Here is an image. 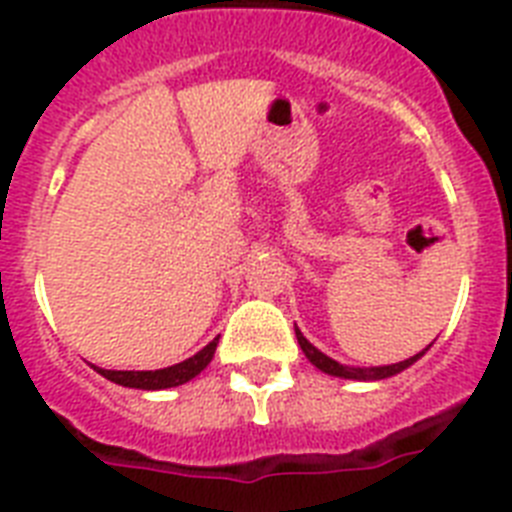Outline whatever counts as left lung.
<instances>
[{
	"mask_svg": "<svg viewBox=\"0 0 512 512\" xmlns=\"http://www.w3.org/2000/svg\"><path fill=\"white\" fill-rule=\"evenodd\" d=\"M295 337H298V345H301V350L306 353V358L311 363H314L316 369L324 371V374H329V377H340V379H356V382H377V379H387V377H395V374H400V371H405L408 366H413V363L418 361V358L424 356L426 350L432 348V345H426L421 353H416V356L405 358V361L400 363H392V366H342V363H337L335 358L324 356L322 350L314 348L311 342L303 337V332L298 327H295Z\"/></svg>",
	"mask_w": 512,
	"mask_h": 512,
	"instance_id": "left-lung-1",
	"label": "left lung"
}]
</instances>
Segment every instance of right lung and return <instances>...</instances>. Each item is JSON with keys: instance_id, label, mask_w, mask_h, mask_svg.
Masks as SVG:
<instances>
[{"instance_id": "right-lung-1", "label": "right lung", "mask_w": 512, "mask_h": 512, "mask_svg": "<svg viewBox=\"0 0 512 512\" xmlns=\"http://www.w3.org/2000/svg\"><path fill=\"white\" fill-rule=\"evenodd\" d=\"M217 340L219 337H214L204 350H198L196 356L185 358V361L175 363V366H167V369L112 371L94 366V371H99L101 377L109 379V382L122 384V387H133V390H167V387H180V384L198 377V374L209 366L211 358H214V350H217Z\"/></svg>"}]
</instances>
